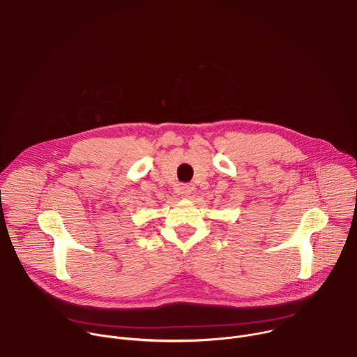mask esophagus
Instances as JSON below:
<instances>
[{"mask_svg": "<svg viewBox=\"0 0 357 357\" xmlns=\"http://www.w3.org/2000/svg\"><path fill=\"white\" fill-rule=\"evenodd\" d=\"M192 192H193V188H192L190 185H182V186H181V195H182L183 197H190Z\"/></svg>", "mask_w": 357, "mask_h": 357, "instance_id": "esophagus-1", "label": "esophagus"}]
</instances>
